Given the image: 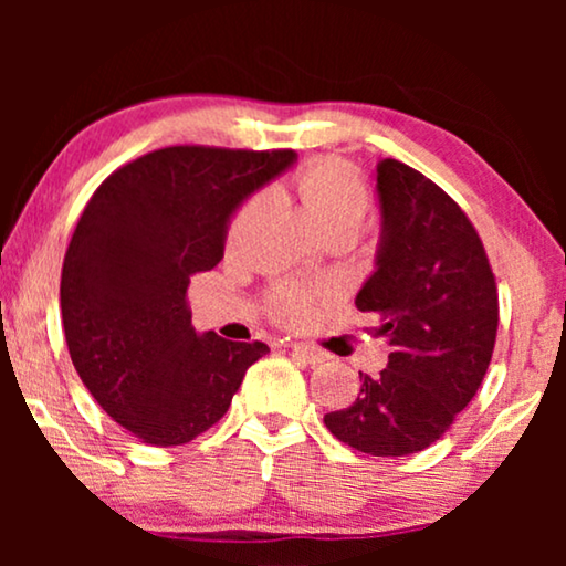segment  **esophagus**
<instances>
[{"mask_svg": "<svg viewBox=\"0 0 566 566\" xmlns=\"http://www.w3.org/2000/svg\"><path fill=\"white\" fill-rule=\"evenodd\" d=\"M291 355L293 358L308 363V366H316V363H322L324 358H327V353L319 350V347H314V345H306V343H293Z\"/></svg>", "mask_w": 566, "mask_h": 566, "instance_id": "esophagus-1", "label": "esophagus"}]
</instances>
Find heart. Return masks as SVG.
<instances>
[{
  "instance_id": "b5f03b06",
  "label": "heart",
  "mask_w": 566,
  "mask_h": 566,
  "mask_svg": "<svg viewBox=\"0 0 566 566\" xmlns=\"http://www.w3.org/2000/svg\"><path fill=\"white\" fill-rule=\"evenodd\" d=\"M296 198L327 239H350L360 229L370 208V192L363 177L339 159H319L308 165L293 182ZM270 208L268 192L247 198L231 216L227 250L239 252L252 242ZM275 312L285 319H301L308 306V293L298 285H281L273 293Z\"/></svg>"
}]
</instances>
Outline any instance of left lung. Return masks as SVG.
Segmentation results:
<instances>
[{"label":"left lung","instance_id":"left-lung-1","mask_svg":"<svg viewBox=\"0 0 566 566\" xmlns=\"http://www.w3.org/2000/svg\"><path fill=\"white\" fill-rule=\"evenodd\" d=\"M374 180L381 237L355 306L374 316L391 353L324 424L355 451L409 455L436 443L482 386L497 285L476 229L436 182L397 159L378 161Z\"/></svg>","mask_w":566,"mask_h":566}]
</instances>
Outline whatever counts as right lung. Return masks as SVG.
<instances>
[{
	"instance_id": "obj_1",
	"label": "right lung",
	"mask_w": 566,
	"mask_h": 566,
	"mask_svg": "<svg viewBox=\"0 0 566 566\" xmlns=\"http://www.w3.org/2000/svg\"><path fill=\"white\" fill-rule=\"evenodd\" d=\"M296 151L169 146L95 190L61 270L69 355L97 405L151 446H182L227 415L265 343L196 332L190 275L223 258L231 216Z\"/></svg>"
}]
</instances>
